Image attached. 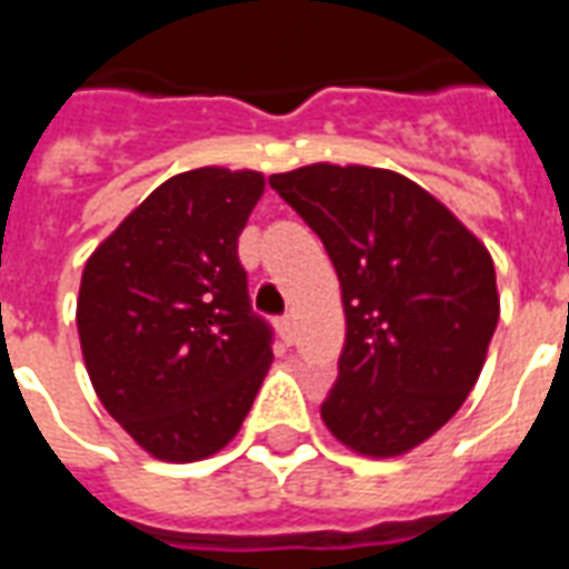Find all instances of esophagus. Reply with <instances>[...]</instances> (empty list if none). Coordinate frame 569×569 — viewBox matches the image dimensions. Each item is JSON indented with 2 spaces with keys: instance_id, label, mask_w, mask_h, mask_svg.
I'll return each instance as SVG.
<instances>
[{
  "instance_id": "34e87169",
  "label": "esophagus",
  "mask_w": 569,
  "mask_h": 569,
  "mask_svg": "<svg viewBox=\"0 0 569 569\" xmlns=\"http://www.w3.org/2000/svg\"><path fill=\"white\" fill-rule=\"evenodd\" d=\"M277 332H280V338H283L286 345H292V341H296V320H292V317H280V320H277Z\"/></svg>"
}]
</instances>
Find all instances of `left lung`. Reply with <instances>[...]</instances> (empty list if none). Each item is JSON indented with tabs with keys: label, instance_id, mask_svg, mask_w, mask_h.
I'll return each mask as SVG.
<instances>
[{
	"label": "left lung",
	"instance_id": "8db88e82",
	"mask_svg": "<svg viewBox=\"0 0 569 569\" xmlns=\"http://www.w3.org/2000/svg\"><path fill=\"white\" fill-rule=\"evenodd\" d=\"M271 188L320 234L345 301L338 381L320 406L335 439L399 457L476 387L500 320L488 247L427 188L362 163H308Z\"/></svg>",
	"mask_w": 569,
	"mask_h": 569
}]
</instances>
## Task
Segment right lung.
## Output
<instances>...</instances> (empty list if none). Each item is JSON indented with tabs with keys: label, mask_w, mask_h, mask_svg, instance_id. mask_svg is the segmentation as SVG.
<instances>
[{
	"label": "right lung",
	"mask_w": 569,
	"mask_h": 569,
	"mask_svg": "<svg viewBox=\"0 0 569 569\" xmlns=\"http://www.w3.org/2000/svg\"><path fill=\"white\" fill-rule=\"evenodd\" d=\"M264 191L256 170L200 167L151 191L84 264L81 357L103 408L167 463L222 451L271 369L237 237Z\"/></svg>",
	"instance_id": "1"
}]
</instances>
